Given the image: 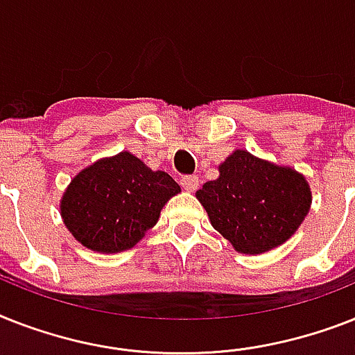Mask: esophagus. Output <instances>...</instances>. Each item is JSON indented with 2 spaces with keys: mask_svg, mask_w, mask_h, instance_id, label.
<instances>
[{
  "mask_svg": "<svg viewBox=\"0 0 355 355\" xmlns=\"http://www.w3.org/2000/svg\"><path fill=\"white\" fill-rule=\"evenodd\" d=\"M180 184H182V187L186 191H195L198 187V184H200V180H198V177H195V175H189V177H182Z\"/></svg>",
  "mask_w": 355,
  "mask_h": 355,
  "instance_id": "34e87169",
  "label": "esophagus"
}]
</instances>
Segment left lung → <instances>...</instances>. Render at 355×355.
Segmentation results:
<instances>
[{
  "label": "left lung",
  "instance_id": "obj_1",
  "mask_svg": "<svg viewBox=\"0 0 355 355\" xmlns=\"http://www.w3.org/2000/svg\"><path fill=\"white\" fill-rule=\"evenodd\" d=\"M211 226L235 252L266 253L297 232L312 206L304 175L290 166L235 149L218 166V178L198 189Z\"/></svg>",
  "mask_w": 355,
  "mask_h": 355
}]
</instances>
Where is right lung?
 Listing matches in <instances>:
<instances>
[{"label":"right lung","mask_w":355,"mask_h":355,"mask_svg":"<svg viewBox=\"0 0 355 355\" xmlns=\"http://www.w3.org/2000/svg\"><path fill=\"white\" fill-rule=\"evenodd\" d=\"M178 193L180 186L168 173L153 171L122 151L78 173L63 191L60 215L82 246L96 253H120L146 237L162 207Z\"/></svg>","instance_id":"add662e5"}]
</instances>
